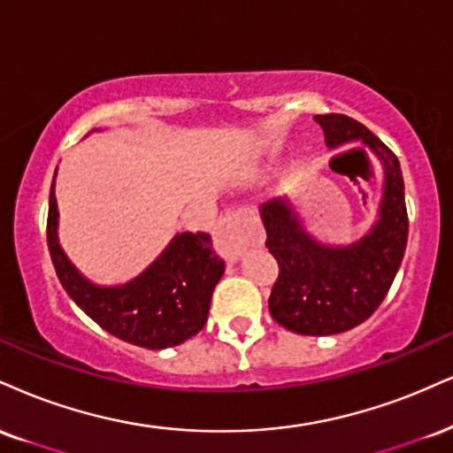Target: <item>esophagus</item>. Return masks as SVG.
Wrapping results in <instances>:
<instances>
[{"instance_id":"esophagus-1","label":"esophagus","mask_w":453,"mask_h":453,"mask_svg":"<svg viewBox=\"0 0 453 453\" xmlns=\"http://www.w3.org/2000/svg\"><path fill=\"white\" fill-rule=\"evenodd\" d=\"M264 238L257 230L247 226V219L241 212H232V215L223 217L217 226L215 247L226 259H238L244 250L250 247H261Z\"/></svg>"}]
</instances>
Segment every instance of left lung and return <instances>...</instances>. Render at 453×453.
<instances>
[{"label":"left lung","mask_w":453,"mask_h":453,"mask_svg":"<svg viewBox=\"0 0 453 453\" xmlns=\"http://www.w3.org/2000/svg\"><path fill=\"white\" fill-rule=\"evenodd\" d=\"M314 119L329 150L361 141L384 168L378 219L350 244L320 242L288 198L259 206L268 234L265 247L280 268L268 299L272 319L299 335H335L361 325L382 303L401 268L410 221L401 165L388 147L361 122L342 113Z\"/></svg>","instance_id":"1"}]
</instances>
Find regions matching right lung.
<instances>
[{
    "mask_svg": "<svg viewBox=\"0 0 453 453\" xmlns=\"http://www.w3.org/2000/svg\"><path fill=\"white\" fill-rule=\"evenodd\" d=\"M54 179L48 203V249L67 296L109 334L150 350L179 346L198 334L226 270L209 234H174L166 249L134 279L122 285H96L71 264L58 242Z\"/></svg>",
    "mask_w": 453,
    "mask_h": 453,
    "instance_id": "obj_1",
    "label": "right lung"
}]
</instances>
